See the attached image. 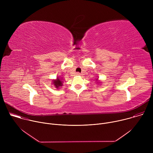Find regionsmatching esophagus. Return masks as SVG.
<instances>
[{
    "instance_id": "obj_1",
    "label": "esophagus",
    "mask_w": 153,
    "mask_h": 153,
    "mask_svg": "<svg viewBox=\"0 0 153 153\" xmlns=\"http://www.w3.org/2000/svg\"><path fill=\"white\" fill-rule=\"evenodd\" d=\"M76 75H77V76H80V73H76Z\"/></svg>"
}]
</instances>
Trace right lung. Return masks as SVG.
Instances as JSON below:
<instances>
[{"label": "right lung", "mask_w": 153, "mask_h": 153, "mask_svg": "<svg viewBox=\"0 0 153 153\" xmlns=\"http://www.w3.org/2000/svg\"><path fill=\"white\" fill-rule=\"evenodd\" d=\"M53 83H54V85L56 86V88H57L59 86H61L62 85V82L58 78L56 80H54L53 82Z\"/></svg>", "instance_id": "right-lung-1"}]
</instances>
